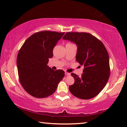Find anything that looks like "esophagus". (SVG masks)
I'll use <instances>...</instances> for the list:
<instances>
[{"label": "esophagus", "instance_id": "esophagus-1", "mask_svg": "<svg viewBox=\"0 0 127 127\" xmlns=\"http://www.w3.org/2000/svg\"><path fill=\"white\" fill-rule=\"evenodd\" d=\"M65 74L66 76H69V75H70V74L68 72H65Z\"/></svg>", "mask_w": 127, "mask_h": 127}]
</instances>
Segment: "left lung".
I'll list each match as a JSON object with an SVG mask.
<instances>
[{"mask_svg": "<svg viewBox=\"0 0 127 127\" xmlns=\"http://www.w3.org/2000/svg\"><path fill=\"white\" fill-rule=\"evenodd\" d=\"M63 39L77 46L76 60L84 67L79 77L71 73L75 82L70 86L71 93L78 98L90 99L102 90L110 74L109 56L102 42L92 35L83 32H68Z\"/></svg>", "mask_w": 127, "mask_h": 127, "instance_id": "1", "label": "left lung"}]
</instances>
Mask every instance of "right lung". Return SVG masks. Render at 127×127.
Segmentation results:
<instances>
[{
  "label": "right lung",
  "mask_w": 127,
  "mask_h": 127,
  "mask_svg": "<svg viewBox=\"0 0 127 127\" xmlns=\"http://www.w3.org/2000/svg\"><path fill=\"white\" fill-rule=\"evenodd\" d=\"M64 34V32L47 31L37 32L29 37L19 50V80L24 90L35 98L52 95L64 76L63 70H53L47 65L53 56L54 47Z\"/></svg>",
  "instance_id": "1"
}]
</instances>
